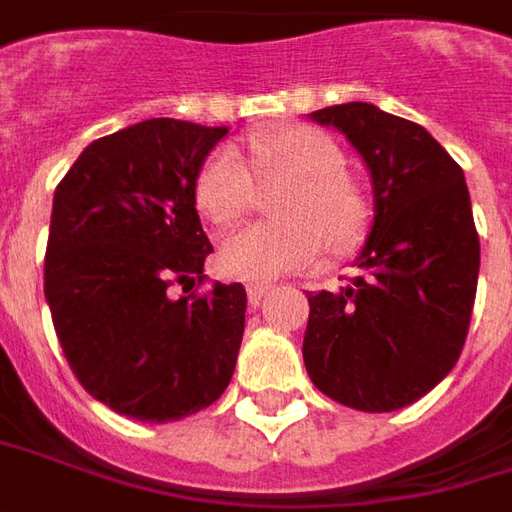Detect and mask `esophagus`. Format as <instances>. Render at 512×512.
<instances>
[{"label":"esophagus","mask_w":512,"mask_h":512,"mask_svg":"<svg viewBox=\"0 0 512 512\" xmlns=\"http://www.w3.org/2000/svg\"><path fill=\"white\" fill-rule=\"evenodd\" d=\"M270 290H273L270 284H248V301L253 303V306H259L264 295H267Z\"/></svg>","instance_id":"34e87169"}]
</instances>
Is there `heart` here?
<instances>
[{
	"instance_id": "obj_1",
	"label": "heart",
	"mask_w": 512,
	"mask_h": 512,
	"mask_svg": "<svg viewBox=\"0 0 512 512\" xmlns=\"http://www.w3.org/2000/svg\"><path fill=\"white\" fill-rule=\"evenodd\" d=\"M253 169L262 181H290L276 203L278 222H253L222 242L228 276L253 284L303 270L323 245L345 253L365 236L370 206L365 189L345 169L340 144L323 130L287 125L248 139ZM253 175L231 147H217L195 178V203L209 220L234 222L253 206Z\"/></svg>"
}]
</instances>
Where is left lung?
I'll list each match as a JSON object with an SVG mask.
<instances>
[{
	"label": "left lung",
	"mask_w": 512,
	"mask_h": 512,
	"mask_svg": "<svg viewBox=\"0 0 512 512\" xmlns=\"http://www.w3.org/2000/svg\"><path fill=\"white\" fill-rule=\"evenodd\" d=\"M309 116L368 164L373 225L351 284L309 295L306 373L351 410H401L454 368L471 323L479 236L465 175L429 130L370 102Z\"/></svg>",
	"instance_id": "obj_1"
}]
</instances>
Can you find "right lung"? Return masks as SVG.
Here are the masks:
<instances>
[{
	"label": "right lung",
	"mask_w": 512,
	"mask_h": 512,
	"mask_svg": "<svg viewBox=\"0 0 512 512\" xmlns=\"http://www.w3.org/2000/svg\"><path fill=\"white\" fill-rule=\"evenodd\" d=\"M228 128L147 119L91 142L55 189L44 295L77 382L119 415L181 421L225 393L245 331L242 284L203 281L211 242L195 178Z\"/></svg>",
	"instance_id": "add662e5"
}]
</instances>
